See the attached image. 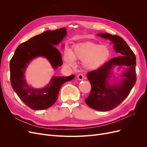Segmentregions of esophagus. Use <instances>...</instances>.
Wrapping results in <instances>:
<instances>
[{
  "label": "esophagus",
  "instance_id": "1",
  "mask_svg": "<svg viewBox=\"0 0 147 147\" xmlns=\"http://www.w3.org/2000/svg\"><path fill=\"white\" fill-rule=\"evenodd\" d=\"M77 78H78V80H83V79H84L83 76L82 74H78V76H77Z\"/></svg>",
  "mask_w": 147,
  "mask_h": 147
}]
</instances>
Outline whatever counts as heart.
Instances as JSON below:
<instances>
[{
    "mask_svg": "<svg viewBox=\"0 0 147 147\" xmlns=\"http://www.w3.org/2000/svg\"><path fill=\"white\" fill-rule=\"evenodd\" d=\"M110 56L111 50L109 46L87 42L76 46L71 52L67 51L64 60L69 66H73L75 60L82 61V66L84 69L94 70L105 64Z\"/></svg>",
    "mask_w": 147,
    "mask_h": 147,
    "instance_id": "heart-1",
    "label": "heart"
}]
</instances>
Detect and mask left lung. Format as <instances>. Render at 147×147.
Here are the masks:
<instances>
[{
  "label": "left lung",
  "instance_id": "left-lung-1",
  "mask_svg": "<svg viewBox=\"0 0 147 147\" xmlns=\"http://www.w3.org/2000/svg\"><path fill=\"white\" fill-rule=\"evenodd\" d=\"M114 43V49L123 56L114 58L95 70L89 71L88 79L91 90L85 99L86 104L98 111H110L117 107L128 96L136 81V57L126 42L118 35L109 33L98 34ZM115 65H125L129 68L123 75L122 82L111 87L107 82L111 69Z\"/></svg>",
  "mask_w": 147,
  "mask_h": 147
}]
</instances>
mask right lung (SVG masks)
<instances>
[{"instance_id": "1", "label": "right lung", "mask_w": 147, "mask_h": 147, "mask_svg": "<svg viewBox=\"0 0 147 147\" xmlns=\"http://www.w3.org/2000/svg\"><path fill=\"white\" fill-rule=\"evenodd\" d=\"M65 28L47 30L20 44L11 59L10 80L11 86L18 97L26 105L34 110H45L52 106L58 99L59 89L65 82L75 78L54 76L48 85L34 89L27 85L24 74L30 61L38 57L47 58L54 68L63 64L61 54L55 46L58 45L67 34Z\"/></svg>"}]
</instances>
